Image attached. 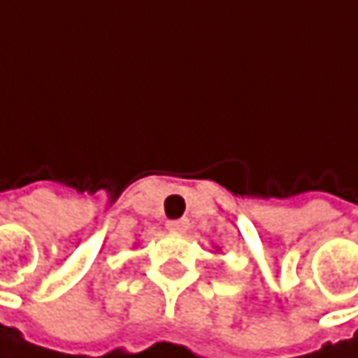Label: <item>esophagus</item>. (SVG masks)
<instances>
[{
  "mask_svg": "<svg viewBox=\"0 0 358 358\" xmlns=\"http://www.w3.org/2000/svg\"><path fill=\"white\" fill-rule=\"evenodd\" d=\"M170 231H176V234H184L188 229V219H172L166 223Z\"/></svg>",
  "mask_w": 358,
  "mask_h": 358,
  "instance_id": "34e87169",
  "label": "esophagus"
}]
</instances>
